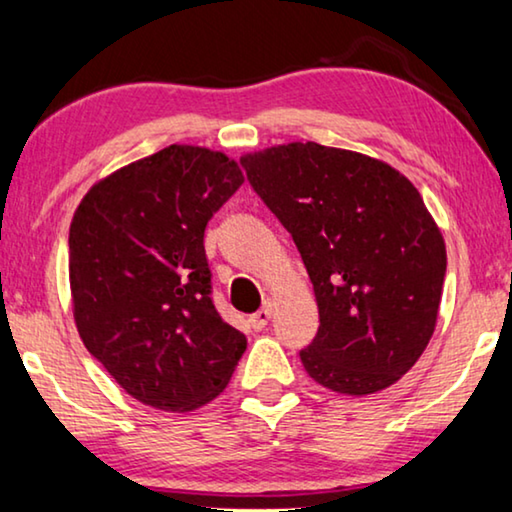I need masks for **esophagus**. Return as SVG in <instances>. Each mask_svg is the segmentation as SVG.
I'll return each mask as SVG.
<instances>
[{
	"label": "esophagus",
	"mask_w": 512,
	"mask_h": 512,
	"mask_svg": "<svg viewBox=\"0 0 512 512\" xmlns=\"http://www.w3.org/2000/svg\"><path fill=\"white\" fill-rule=\"evenodd\" d=\"M270 314H272V303H270V300H265L261 310H258L256 314H251V319H249L251 328H254V331H263V328L268 326V321H270Z\"/></svg>",
	"instance_id": "obj_1"
}]
</instances>
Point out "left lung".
Instances as JSON below:
<instances>
[{"label": "left lung", "instance_id": "left-lung-1", "mask_svg": "<svg viewBox=\"0 0 512 512\" xmlns=\"http://www.w3.org/2000/svg\"><path fill=\"white\" fill-rule=\"evenodd\" d=\"M242 167L314 286L319 331L300 349L307 375L349 396L401 380L436 328L447 268L417 188L382 160L317 142L247 153Z\"/></svg>", "mask_w": 512, "mask_h": 512}]
</instances>
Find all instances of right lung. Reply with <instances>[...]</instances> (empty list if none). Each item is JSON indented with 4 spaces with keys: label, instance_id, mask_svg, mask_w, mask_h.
<instances>
[{
    "label": "right lung",
    "instance_id": "right-lung-1",
    "mask_svg": "<svg viewBox=\"0 0 512 512\" xmlns=\"http://www.w3.org/2000/svg\"><path fill=\"white\" fill-rule=\"evenodd\" d=\"M226 153L172 144L90 188L69 226L83 345L139 403L167 412L221 394L247 338L216 312L205 228L242 186Z\"/></svg>",
    "mask_w": 512,
    "mask_h": 512
}]
</instances>
